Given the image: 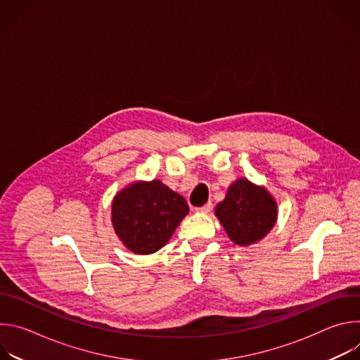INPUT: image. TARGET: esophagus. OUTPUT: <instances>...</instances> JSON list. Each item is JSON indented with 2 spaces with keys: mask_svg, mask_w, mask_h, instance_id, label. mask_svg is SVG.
I'll return each mask as SVG.
<instances>
[{
  "mask_svg": "<svg viewBox=\"0 0 360 360\" xmlns=\"http://www.w3.org/2000/svg\"><path fill=\"white\" fill-rule=\"evenodd\" d=\"M196 211H198V212H200V214H210V212L212 211V203H211V202H208V203H205V205H203V207L198 208Z\"/></svg>",
  "mask_w": 360,
  "mask_h": 360,
  "instance_id": "1",
  "label": "esophagus"
}]
</instances>
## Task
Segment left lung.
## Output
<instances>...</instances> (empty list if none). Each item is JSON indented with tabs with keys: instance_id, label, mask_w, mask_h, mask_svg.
Segmentation results:
<instances>
[{
	"instance_id": "8db88e82",
	"label": "left lung",
	"mask_w": 360,
	"mask_h": 360,
	"mask_svg": "<svg viewBox=\"0 0 360 360\" xmlns=\"http://www.w3.org/2000/svg\"><path fill=\"white\" fill-rule=\"evenodd\" d=\"M215 215L232 242L248 246L265 238L275 226L278 205L264 186L240 178L228 188Z\"/></svg>"
}]
</instances>
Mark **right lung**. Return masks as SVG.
<instances>
[{"label": "right lung", "mask_w": 360, "mask_h": 360, "mask_svg": "<svg viewBox=\"0 0 360 360\" xmlns=\"http://www.w3.org/2000/svg\"><path fill=\"white\" fill-rule=\"evenodd\" d=\"M189 212L184 196L161 181L134 182L112 200V225L121 242L134 253L160 250Z\"/></svg>", "instance_id": "obj_1"}]
</instances>
